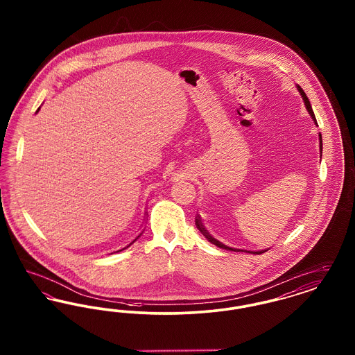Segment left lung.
Masks as SVG:
<instances>
[{"label": "left lung", "mask_w": 355, "mask_h": 355, "mask_svg": "<svg viewBox=\"0 0 355 355\" xmlns=\"http://www.w3.org/2000/svg\"><path fill=\"white\" fill-rule=\"evenodd\" d=\"M298 87V92L301 93V96H302V98H304V105H306V109H307V112L310 113V116H311V119L315 121V116H314V112H313V109H311V105H310V101H309V98H307V96L304 94V90H302V87L298 85L297 86ZM317 122V121H315ZM320 149H321L322 154V135L320 133ZM196 225H197V227H198V230L202 233L203 236L207 238V241L209 242H211V243H214L216 246H218V248H222V249H226V250H233V252H236L238 249H233V248H229V246H226V245H223V243H220V241H217L216 238H213V236H210L209 233H207V230H205V227H203L202 222H201V218L198 217L197 220H196ZM269 250V249H268ZM268 250H261V252H246V250H238V252H246V253H253V254H262L265 253V252H268Z\"/></svg>", "instance_id": "left-lung-1"}]
</instances>
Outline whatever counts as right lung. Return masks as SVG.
Returning <instances> with one entry per match:
<instances>
[{
    "instance_id": "obj_1",
    "label": "right lung",
    "mask_w": 355,
    "mask_h": 355,
    "mask_svg": "<svg viewBox=\"0 0 355 355\" xmlns=\"http://www.w3.org/2000/svg\"><path fill=\"white\" fill-rule=\"evenodd\" d=\"M38 110H40V107H38V109H37V112H38ZM139 236H141V234H139ZM138 236H137V238H135V239H138ZM135 241H132V242H130V243H129V245H128V246H126V248H129V246H130V245H132V243H135ZM126 248H123V249H126ZM123 249H121V250H123ZM121 250H119V252H121ZM116 253H117V252H116Z\"/></svg>"
}]
</instances>
